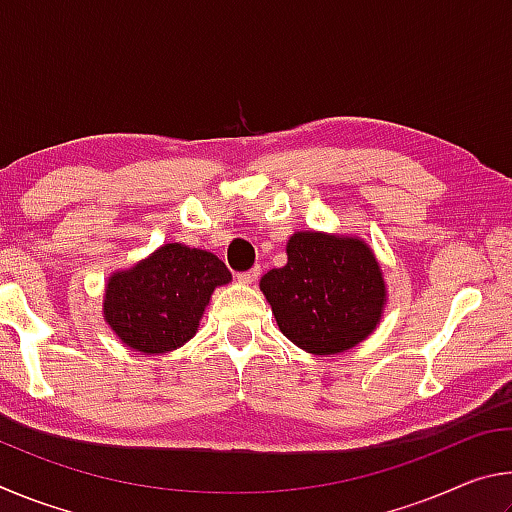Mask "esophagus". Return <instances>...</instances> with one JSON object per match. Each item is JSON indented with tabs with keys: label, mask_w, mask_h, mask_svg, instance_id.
I'll return each instance as SVG.
<instances>
[{
	"label": "esophagus",
	"mask_w": 512,
	"mask_h": 512,
	"mask_svg": "<svg viewBox=\"0 0 512 512\" xmlns=\"http://www.w3.org/2000/svg\"><path fill=\"white\" fill-rule=\"evenodd\" d=\"M259 277V268L255 266V268H250V271H244V273H237V280L241 282V284H253L255 280Z\"/></svg>",
	"instance_id": "1"
}]
</instances>
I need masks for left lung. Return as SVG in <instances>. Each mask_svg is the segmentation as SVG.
<instances>
[{"label": "left lung", "mask_w": 512, "mask_h": 512, "mask_svg": "<svg viewBox=\"0 0 512 512\" xmlns=\"http://www.w3.org/2000/svg\"><path fill=\"white\" fill-rule=\"evenodd\" d=\"M287 255V264L259 282L282 334L311 354H336L366 339L386 302L370 248L359 239L298 232Z\"/></svg>", "instance_id": "obj_1"}]
</instances>
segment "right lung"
Masks as SVG:
<instances>
[{
  "label": "right lung",
  "instance_id": "obj_1",
  "mask_svg": "<svg viewBox=\"0 0 512 512\" xmlns=\"http://www.w3.org/2000/svg\"><path fill=\"white\" fill-rule=\"evenodd\" d=\"M230 280L216 255L167 244L131 271L110 277L103 314L128 348L171 352L192 339L214 287Z\"/></svg>",
  "mask_w": 512,
  "mask_h": 512
}]
</instances>
